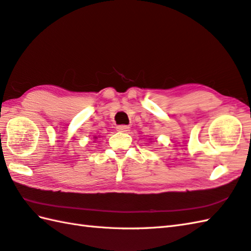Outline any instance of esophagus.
Returning a JSON list of instances; mask_svg holds the SVG:
<instances>
[{
  "label": "esophagus",
  "instance_id": "34e87169",
  "mask_svg": "<svg viewBox=\"0 0 251 251\" xmlns=\"http://www.w3.org/2000/svg\"><path fill=\"white\" fill-rule=\"evenodd\" d=\"M116 129L119 130V131H121V132H127V131H129V126L120 125V126L116 127Z\"/></svg>",
  "mask_w": 251,
  "mask_h": 251
}]
</instances>
